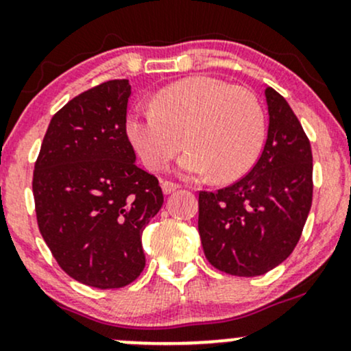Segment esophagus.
Returning a JSON list of instances; mask_svg holds the SVG:
<instances>
[{"mask_svg":"<svg viewBox=\"0 0 351 351\" xmlns=\"http://www.w3.org/2000/svg\"><path fill=\"white\" fill-rule=\"evenodd\" d=\"M178 188H180L178 184L171 183V181H162V189H163L165 195H170V193L176 191V189H178Z\"/></svg>","mask_w":351,"mask_h":351,"instance_id":"1","label":"esophagus"}]
</instances>
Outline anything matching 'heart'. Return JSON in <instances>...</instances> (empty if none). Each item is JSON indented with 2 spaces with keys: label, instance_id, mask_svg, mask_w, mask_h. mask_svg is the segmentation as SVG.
I'll list each match as a JSON object with an SVG mask.
<instances>
[{
  "label": "heart",
  "instance_id": "b5f03b06",
  "mask_svg": "<svg viewBox=\"0 0 351 351\" xmlns=\"http://www.w3.org/2000/svg\"><path fill=\"white\" fill-rule=\"evenodd\" d=\"M125 130L150 170L167 167L183 136L188 152L178 160L181 175H211L217 183H228L256 163L265 136V114L254 92L198 75L163 87L153 107L135 106Z\"/></svg>",
  "mask_w": 351,
  "mask_h": 351
}]
</instances>
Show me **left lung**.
<instances>
[{
    "instance_id": "obj_1",
    "label": "left lung",
    "mask_w": 351,
    "mask_h": 351,
    "mask_svg": "<svg viewBox=\"0 0 351 351\" xmlns=\"http://www.w3.org/2000/svg\"><path fill=\"white\" fill-rule=\"evenodd\" d=\"M269 130L264 150L243 180L199 191L198 231L219 271L256 277L291 256L312 206V148L291 106L265 87Z\"/></svg>"
}]
</instances>
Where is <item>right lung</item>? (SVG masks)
Returning <instances> with one entry per match:
<instances>
[{
  "label": "right lung",
  "instance_id": "right-lung-1",
  "mask_svg": "<svg viewBox=\"0 0 351 351\" xmlns=\"http://www.w3.org/2000/svg\"><path fill=\"white\" fill-rule=\"evenodd\" d=\"M132 87L108 80L51 119L34 165L39 231L64 272L125 287L145 267L142 232L163 204L158 180L135 165L125 130Z\"/></svg>",
  "mask_w": 351,
  "mask_h": 351
}]
</instances>
